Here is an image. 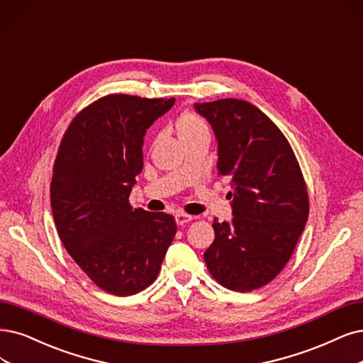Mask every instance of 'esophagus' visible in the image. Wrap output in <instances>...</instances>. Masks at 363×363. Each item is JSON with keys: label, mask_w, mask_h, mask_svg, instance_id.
<instances>
[{"label": "esophagus", "mask_w": 363, "mask_h": 363, "mask_svg": "<svg viewBox=\"0 0 363 363\" xmlns=\"http://www.w3.org/2000/svg\"><path fill=\"white\" fill-rule=\"evenodd\" d=\"M193 218L194 217L186 216V213H184V212H177V213H174V221H177L178 225H184L186 223H190Z\"/></svg>", "instance_id": "34e87169"}]
</instances>
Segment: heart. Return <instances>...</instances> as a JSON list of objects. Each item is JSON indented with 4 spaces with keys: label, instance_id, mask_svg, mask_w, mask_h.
Instances as JSON below:
<instances>
[{
    "label": "heart",
    "instance_id": "1",
    "mask_svg": "<svg viewBox=\"0 0 363 363\" xmlns=\"http://www.w3.org/2000/svg\"><path fill=\"white\" fill-rule=\"evenodd\" d=\"M178 130H179V136H186V134L205 131V130H208V127H206L203 119H200L199 116H196L193 113H186L179 119Z\"/></svg>",
    "mask_w": 363,
    "mask_h": 363
}]
</instances>
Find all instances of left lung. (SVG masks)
<instances>
[{
  "label": "left lung",
  "mask_w": 363,
  "mask_h": 363,
  "mask_svg": "<svg viewBox=\"0 0 363 363\" xmlns=\"http://www.w3.org/2000/svg\"><path fill=\"white\" fill-rule=\"evenodd\" d=\"M217 140V169L229 174L232 221L213 220L203 257L230 290L272 281L290 260L310 212L298 160L284 134L256 106L236 99L194 103Z\"/></svg>",
  "instance_id": "left-lung-1"
}]
</instances>
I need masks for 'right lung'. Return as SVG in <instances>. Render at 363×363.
Returning a JSON list of instances; mask_svg holds the SVG:
<instances>
[{"mask_svg":"<svg viewBox=\"0 0 363 363\" xmlns=\"http://www.w3.org/2000/svg\"><path fill=\"white\" fill-rule=\"evenodd\" d=\"M173 104L174 99L103 97L73 119L55 160L50 205L58 235L80 269L116 296L154 283L177 233L169 213L128 203L143 169L146 130Z\"/></svg>","mask_w":363,"mask_h":363,"instance_id":"right-lung-1","label":"right lung"}]
</instances>
